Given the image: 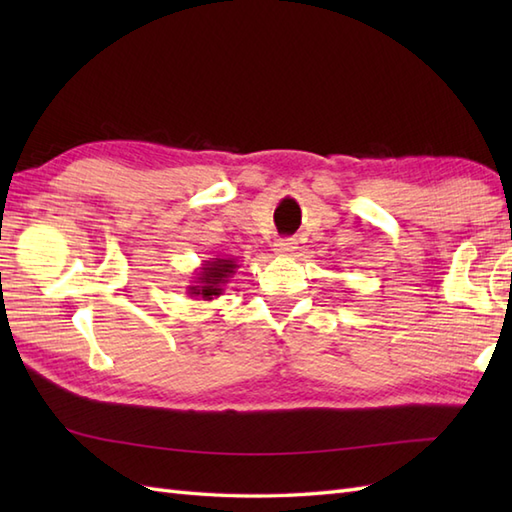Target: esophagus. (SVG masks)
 <instances>
[{"instance_id":"obj_1","label":"esophagus","mask_w":512,"mask_h":512,"mask_svg":"<svg viewBox=\"0 0 512 512\" xmlns=\"http://www.w3.org/2000/svg\"><path fill=\"white\" fill-rule=\"evenodd\" d=\"M273 250H275V255L290 257V255H295L297 242H295V239H277L275 246H273Z\"/></svg>"}]
</instances>
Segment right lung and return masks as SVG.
Returning a JSON list of instances; mask_svg holds the SVG:
<instances>
[{"label":"right lung","mask_w":512,"mask_h":512,"mask_svg":"<svg viewBox=\"0 0 512 512\" xmlns=\"http://www.w3.org/2000/svg\"><path fill=\"white\" fill-rule=\"evenodd\" d=\"M237 259L226 255V257H211L202 262V266L195 270L191 286H187V295L191 299H202V301H213L224 292V286L231 281L237 270Z\"/></svg>","instance_id":"right-lung-1"}]
</instances>
